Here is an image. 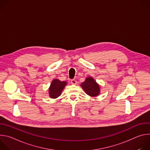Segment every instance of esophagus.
<instances>
[{
	"instance_id": "34e87169",
	"label": "esophagus",
	"mask_w": 150,
	"mask_h": 150,
	"mask_svg": "<svg viewBox=\"0 0 150 150\" xmlns=\"http://www.w3.org/2000/svg\"><path fill=\"white\" fill-rule=\"evenodd\" d=\"M71 82L72 84H76V81L75 79H71Z\"/></svg>"
}]
</instances>
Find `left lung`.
<instances>
[{"instance_id": "8db88e82", "label": "left lung", "mask_w": 150, "mask_h": 150, "mask_svg": "<svg viewBox=\"0 0 150 150\" xmlns=\"http://www.w3.org/2000/svg\"><path fill=\"white\" fill-rule=\"evenodd\" d=\"M81 86L85 93L91 97L97 96L100 93L99 85L91 77L86 78L85 81L81 83Z\"/></svg>"}]
</instances>
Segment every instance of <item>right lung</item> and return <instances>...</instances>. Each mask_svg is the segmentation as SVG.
Masks as SVG:
<instances>
[{
	"mask_svg": "<svg viewBox=\"0 0 150 150\" xmlns=\"http://www.w3.org/2000/svg\"><path fill=\"white\" fill-rule=\"evenodd\" d=\"M66 85L67 82L60 81L57 79H53L49 88L50 97L52 98H55L60 96Z\"/></svg>",
	"mask_w": 150,
	"mask_h": 150,
	"instance_id": "right-lung-1",
	"label": "right lung"
}]
</instances>
